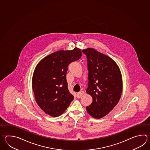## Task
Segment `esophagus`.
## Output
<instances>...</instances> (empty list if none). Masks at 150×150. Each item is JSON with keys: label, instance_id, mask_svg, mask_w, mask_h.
<instances>
[{"label": "esophagus", "instance_id": "obj_1", "mask_svg": "<svg viewBox=\"0 0 150 150\" xmlns=\"http://www.w3.org/2000/svg\"><path fill=\"white\" fill-rule=\"evenodd\" d=\"M83 93H84V91H83V90H81V91H80L79 92H78L77 93V97L78 98H80L82 97V96L83 95Z\"/></svg>", "mask_w": 150, "mask_h": 150}]
</instances>
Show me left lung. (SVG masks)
<instances>
[{"label":"left lung","instance_id":"obj_1","mask_svg":"<svg viewBox=\"0 0 150 150\" xmlns=\"http://www.w3.org/2000/svg\"><path fill=\"white\" fill-rule=\"evenodd\" d=\"M88 62V86L86 92L93 101L86 107L96 119L106 116L116 106L122 91V80L119 68L106 55L92 48L83 50Z\"/></svg>","mask_w":150,"mask_h":150}]
</instances>
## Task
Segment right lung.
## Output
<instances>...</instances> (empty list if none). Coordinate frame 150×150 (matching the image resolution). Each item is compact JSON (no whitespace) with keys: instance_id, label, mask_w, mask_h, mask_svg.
I'll return each mask as SVG.
<instances>
[{"instance_id":"obj_1","label":"right lung","mask_w":150,"mask_h":150,"mask_svg":"<svg viewBox=\"0 0 150 150\" xmlns=\"http://www.w3.org/2000/svg\"><path fill=\"white\" fill-rule=\"evenodd\" d=\"M82 56L81 50H60L43 58L37 64L32 79V88L38 105L50 116L64 112L73 100L68 89V65Z\"/></svg>"}]
</instances>
